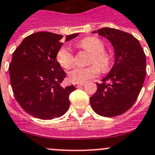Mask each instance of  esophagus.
I'll use <instances>...</instances> for the list:
<instances>
[{
  "mask_svg": "<svg viewBox=\"0 0 155 155\" xmlns=\"http://www.w3.org/2000/svg\"><path fill=\"white\" fill-rule=\"evenodd\" d=\"M74 86H76V88H79V87H80V86H84V83H75Z\"/></svg>",
  "mask_w": 155,
  "mask_h": 155,
  "instance_id": "esophagus-1",
  "label": "esophagus"
}]
</instances>
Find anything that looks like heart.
Masks as SVG:
<instances>
[{
    "label": "heart",
    "mask_w": 155,
    "mask_h": 155,
    "mask_svg": "<svg viewBox=\"0 0 155 155\" xmlns=\"http://www.w3.org/2000/svg\"><path fill=\"white\" fill-rule=\"evenodd\" d=\"M79 46L91 54L89 63L92 65L86 68L76 67L72 69L69 72V80L72 83H83L89 79L97 77L100 73V69L106 72L110 69L112 58L108 52L104 51L105 45L99 38H86L80 41ZM56 59L64 69H70L74 64L73 54L70 48L66 46H62L58 49Z\"/></svg>",
    "instance_id": "heart-1"
}]
</instances>
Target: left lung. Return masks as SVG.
<instances>
[{
  "label": "left lung",
  "mask_w": 155,
  "mask_h": 155,
  "mask_svg": "<svg viewBox=\"0 0 155 155\" xmlns=\"http://www.w3.org/2000/svg\"><path fill=\"white\" fill-rule=\"evenodd\" d=\"M107 38L115 51V62L97 92L90 98L97 114L113 117L127 111L138 97L146 76V57L138 40L125 31L111 28L94 31Z\"/></svg>",
  "instance_id": "left-lung-1"
}]
</instances>
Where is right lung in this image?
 I'll use <instances>...</instances> for the list:
<instances>
[{"label":"right lung","instance_id":"add662e5","mask_svg":"<svg viewBox=\"0 0 155 155\" xmlns=\"http://www.w3.org/2000/svg\"><path fill=\"white\" fill-rule=\"evenodd\" d=\"M66 36L69 41L78 36ZM61 35L40 31L27 36L12 55L10 81L14 95L24 110L35 117L51 120L63 115L70 105L73 85L62 87L65 71L56 60L63 43Z\"/></svg>","mask_w":155,"mask_h":155}]
</instances>
